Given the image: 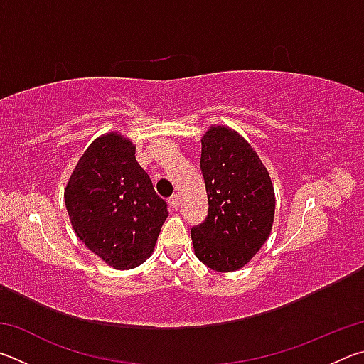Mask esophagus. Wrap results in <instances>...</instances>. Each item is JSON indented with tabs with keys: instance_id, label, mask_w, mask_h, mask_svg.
Returning <instances> with one entry per match:
<instances>
[{
	"instance_id": "esophagus-1",
	"label": "esophagus",
	"mask_w": 364,
	"mask_h": 364,
	"mask_svg": "<svg viewBox=\"0 0 364 364\" xmlns=\"http://www.w3.org/2000/svg\"><path fill=\"white\" fill-rule=\"evenodd\" d=\"M168 204H170V207H171V208H173V210H178V208H180V204H181L180 196H178V194L171 196V197H170V200H168Z\"/></svg>"
}]
</instances>
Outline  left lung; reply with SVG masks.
<instances>
[{
  "mask_svg": "<svg viewBox=\"0 0 364 364\" xmlns=\"http://www.w3.org/2000/svg\"><path fill=\"white\" fill-rule=\"evenodd\" d=\"M200 143L208 213L191 239L202 263L230 273L247 264L269 237L274 188L257 151L236 130L212 125Z\"/></svg>",
  "mask_w": 364,
  "mask_h": 364,
  "instance_id": "8db88e82",
  "label": "left lung"
}]
</instances>
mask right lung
<instances>
[{
    "label": "right lung",
    "mask_w": 364,
    "mask_h": 364,
    "mask_svg": "<svg viewBox=\"0 0 364 364\" xmlns=\"http://www.w3.org/2000/svg\"><path fill=\"white\" fill-rule=\"evenodd\" d=\"M120 132L97 136L73 168L64 189L73 231L86 247L115 269L144 263L167 220V204Z\"/></svg>",
    "instance_id": "obj_1"
}]
</instances>
